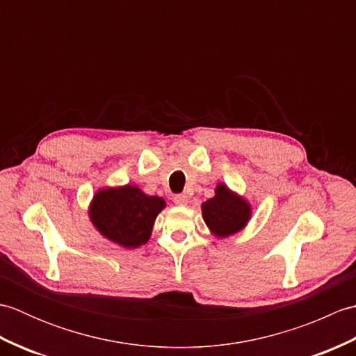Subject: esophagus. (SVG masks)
<instances>
[{"label":"esophagus","mask_w":356,"mask_h":356,"mask_svg":"<svg viewBox=\"0 0 356 356\" xmlns=\"http://www.w3.org/2000/svg\"><path fill=\"white\" fill-rule=\"evenodd\" d=\"M172 202L176 203V205H186V203H188V195L186 194H176L172 197Z\"/></svg>","instance_id":"esophagus-1"}]
</instances>
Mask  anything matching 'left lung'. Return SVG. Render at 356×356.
I'll list each match as a JSON object with an SVG mask.
<instances>
[{"label":"left lung","mask_w":356,"mask_h":356,"mask_svg":"<svg viewBox=\"0 0 356 356\" xmlns=\"http://www.w3.org/2000/svg\"><path fill=\"white\" fill-rule=\"evenodd\" d=\"M251 205L225 184L216 186L213 199L202 203V214L209 231L218 238L229 237L241 231L251 218Z\"/></svg>","instance_id":"1"}]
</instances>
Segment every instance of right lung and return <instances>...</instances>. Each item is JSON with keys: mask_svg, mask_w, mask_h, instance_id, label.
Wrapping results in <instances>:
<instances>
[{"mask_svg": "<svg viewBox=\"0 0 356 356\" xmlns=\"http://www.w3.org/2000/svg\"><path fill=\"white\" fill-rule=\"evenodd\" d=\"M165 200L134 185L102 188L90 203L88 216L105 238L127 249L145 245Z\"/></svg>", "mask_w": 356, "mask_h": 356, "instance_id": "add662e5", "label": "right lung"}]
</instances>
